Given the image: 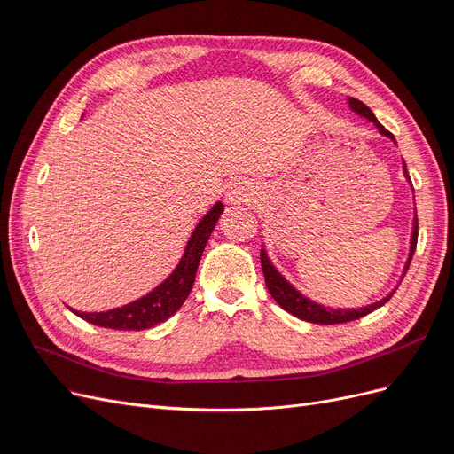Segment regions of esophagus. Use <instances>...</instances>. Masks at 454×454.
<instances>
[{"instance_id": "34e87169", "label": "esophagus", "mask_w": 454, "mask_h": 454, "mask_svg": "<svg viewBox=\"0 0 454 454\" xmlns=\"http://www.w3.org/2000/svg\"><path fill=\"white\" fill-rule=\"evenodd\" d=\"M252 197V189L246 182H235L231 184L229 191H227V199L232 204H239V202H248Z\"/></svg>"}]
</instances>
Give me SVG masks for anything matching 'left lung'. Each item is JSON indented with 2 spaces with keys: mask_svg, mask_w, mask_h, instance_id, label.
Instances as JSON below:
<instances>
[{
  "mask_svg": "<svg viewBox=\"0 0 454 454\" xmlns=\"http://www.w3.org/2000/svg\"><path fill=\"white\" fill-rule=\"evenodd\" d=\"M348 104H350V107L354 109L356 114H360V115H364L365 119L373 121L375 125L379 127L380 134L388 136V138L394 140V136H392L388 130H384V127L375 119L373 112H371V109H369L364 102L356 100V98H348ZM403 172H405V176H407V167H405V164H403ZM407 177H409V176H407ZM417 237H419V219L415 217L413 239H411V250H409V259H407V265H405V270H403V277H405V272H407V269H409V265H411V259H413V254H415V248H417ZM261 269H263L267 290H269V294L274 297V301H277V303H278L284 310H287L290 314L297 316V318L305 320V322H310V324H325V325H329V324H345V322L358 320V318H362V316L377 310V309L382 307L384 303H388L390 297L395 294V290H394L392 294H388L384 299L377 301V303L367 305V307H364V309H348V310H345V309H327V307H322V305H318V303H314V301L307 299L305 295H301V294L295 290V287H294L290 282H287L277 269L272 267V263L269 261L265 250H261Z\"/></svg>",
  "mask_w": 454,
  "mask_h": 454,
  "instance_id": "left-lung-1",
  "label": "left lung"
}]
</instances>
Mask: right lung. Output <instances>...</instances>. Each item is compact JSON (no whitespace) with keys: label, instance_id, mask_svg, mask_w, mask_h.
<instances>
[{"label":"right lung","instance_id":"right-lung-1","mask_svg":"<svg viewBox=\"0 0 454 454\" xmlns=\"http://www.w3.org/2000/svg\"><path fill=\"white\" fill-rule=\"evenodd\" d=\"M222 212L223 204L215 202L214 208L200 219V223L193 231V235H191L180 265L176 267V270L167 280L157 286L153 292H149L145 297L132 301V303L121 309L106 312H79L74 309L70 310L89 324L109 329H122V332H132V329L134 332H140V329H149L168 320L174 312L180 310L191 287H193L204 246L208 242Z\"/></svg>","mask_w":454,"mask_h":454}]
</instances>
